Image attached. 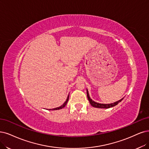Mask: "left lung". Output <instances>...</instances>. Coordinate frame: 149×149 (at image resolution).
I'll list each match as a JSON object with an SVG mask.
<instances>
[{"mask_svg":"<svg viewBox=\"0 0 149 149\" xmlns=\"http://www.w3.org/2000/svg\"><path fill=\"white\" fill-rule=\"evenodd\" d=\"M86 93H87V97H88V100L90 103L91 105L94 107H96V108H101V109H108V108H110V107H114L116 105H117V104L120 102L121 101H122L123 98L121 99L120 100L118 101H116L115 102L113 103H111V104H101V103H98V102H96L94 101H93L90 98V95H89V93H88V90L86 89Z\"/></svg>","mask_w":149,"mask_h":149,"instance_id":"obj_1","label":"left lung"}]
</instances>
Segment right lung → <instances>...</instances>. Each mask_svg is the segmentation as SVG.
Segmentation results:
<instances>
[{
    "mask_svg": "<svg viewBox=\"0 0 149 149\" xmlns=\"http://www.w3.org/2000/svg\"><path fill=\"white\" fill-rule=\"evenodd\" d=\"M69 97V95H68V97H67V100H66V101L64 102V103L63 104L62 106H60V107H59L54 108V109H49V111H55V110H59V109H61L64 108V107L65 106L66 104H67L68 102Z\"/></svg>",
    "mask_w": 149,
    "mask_h": 149,
    "instance_id": "1",
    "label": "right lung"
}]
</instances>
